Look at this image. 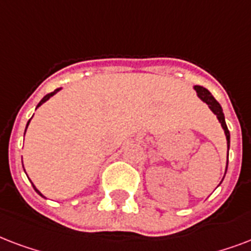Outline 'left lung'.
<instances>
[{"mask_svg": "<svg viewBox=\"0 0 251 251\" xmlns=\"http://www.w3.org/2000/svg\"><path fill=\"white\" fill-rule=\"evenodd\" d=\"M195 90L196 93H198V95H199V98L201 99L203 102H205V103L208 104V107L211 108L213 114L217 116V119H219V122L221 123V127H223V129H224L225 136H226V141H228V149H229L230 133H229V129L228 127H226V123H225V118H224V114H223V108H221L220 103L217 102L216 99L213 98V95L211 94L207 89H204V87L195 86Z\"/></svg>", "mask_w": 251, "mask_h": 251, "instance_id": "left-lung-1", "label": "left lung"}]
</instances>
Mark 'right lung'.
Returning <instances> with one entry per match:
<instances>
[{
    "instance_id": "right-lung-1",
    "label": "right lung",
    "mask_w": 251,
    "mask_h": 251,
    "mask_svg": "<svg viewBox=\"0 0 251 251\" xmlns=\"http://www.w3.org/2000/svg\"><path fill=\"white\" fill-rule=\"evenodd\" d=\"M59 90H60V89H56L55 91H52V93H50V94H47L46 97H44V98H43L42 100H40V102H39L38 107H39V106H40V104H43V103H44V102H46V100H48V99L51 98L52 95H53V94H56V93H57V91H59ZM28 123H30V120H28ZM28 123H27V126H28ZM26 129H27V127H26ZM34 188H35V190H36V187H35V186H34ZM36 192H38V194H40V192H39V190H36ZM40 195H42V194H40ZM42 196H43V195H42Z\"/></svg>"
}]
</instances>
